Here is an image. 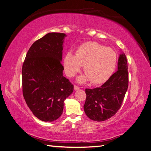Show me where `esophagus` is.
<instances>
[{
    "mask_svg": "<svg viewBox=\"0 0 151 151\" xmlns=\"http://www.w3.org/2000/svg\"><path fill=\"white\" fill-rule=\"evenodd\" d=\"M74 90H75V91L79 90V89H80V87H79V86H76V85H74Z\"/></svg>",
    "mask_w": 151,
    "mask_h": 151,
    "instance_id": "esophagus-1",
    "label": "esophagus"
}]
</instances>
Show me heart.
<instances>
[{
    "label": "heart",
    "instance_id": "b5f03b06",
    "mask_svg": "<svg viewBox=\"0 0 151 151\" xmlns=\"http://www.w3.org/2000/svg\"><path fill=\"white\" fill-rule=\"evenodd\" d=\"M117 61L115 51L109 47L94 42L82 44L77 49L76 55L68 52L63 59L66 74L73 77L84 65L86 76L80 77L79 82L89 79L94 84L106 82L115 70Z\"/></svg>",
    "mask_w": 151,
    "mask_h": 151
}]
</instances>
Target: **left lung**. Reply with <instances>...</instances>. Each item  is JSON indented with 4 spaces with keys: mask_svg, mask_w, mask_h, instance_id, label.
<instances>
[{
    "mask_svg": "<svg viewBox=\"0 0 151 151\" xmlns=\"http://www.w3.org/2000/svg\"><path fill=\"white\" fill-rule=\"evenodd\" d=\"M127 58L121 54L118 70L99 88L86 89L84 109L86 115L94 121L102 122L114 116L120 108L129 86Z\"/></svg>",
    "mask_w": 151,
    "mask_h": 151,
    "instance_id": "obj_1",
    "label": "left lung"
}]
</instances>
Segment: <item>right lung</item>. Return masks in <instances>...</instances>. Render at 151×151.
Wrapping results in <instances>:
<instances>
[{
    "mask_svg": "<svg viewBox=\"0 0 151 151\" xmlns=\"http://www.w3.org/2000/svg\"><path fill=\"white\" fill-rule=\"evenodd\" d=\"M64 33H50L29 48L22 67V94L33 115L53 122L63 113L64 100L74 85L63 76L61 63Z\"/></svg>",
    "mask_w": 151,
    "mask_h": 151,
    "instance_id": "add662e5",
    "label": "right lung"
}]
</instances>
